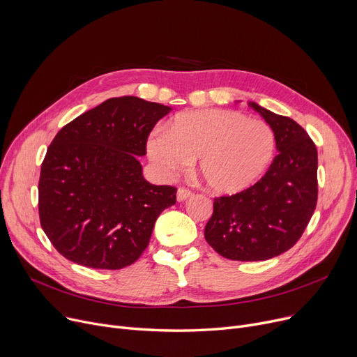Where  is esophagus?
<instances>
[{
	"instance_id": "esophagus-1",
	"label": "esophagus",
	"mask_w": 357,
	"mask_h": 357,
	"mask_svg": "<svg viewBox=\"0 0 357 357\" xmlns=\"http://www.w3.org/2000/svg\"><path fill=\"white\" fill-rule=\"evenodd\" d=\"M190 197H191V191H190V190L179 188L178 192H176V199H178L179 202H182V201H185V199H188Z\"/></svg>"
}]
</instances>
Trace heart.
Returning a JSON list of instances; mask_svg holds the SVG:
<instances>
[{"instance_id": "obj_1", "label": "heart", "mask_w": 357, "mask_h": 357, "mask_svg": "<svg viewBox=\"0 0 357 357\" xmlns=\"http://www.w3.org/2000/svg\"><path fill=\"white\" fill-rule=\"evenodd\" d=\"M147 156L163 175L182 172L197 160V172L207 188L233 195L252 186L266 171L273 152L272 128L230 109H199L178 114L166 135L147 140Z\"/></svg>"}]
</instances>
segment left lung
<instances>
[{
	"label": "left lung",
	"instance_id": "8db88e82",
	"mask_svg": "<svg viewBox=\"0 0 357 357\" xmlns=\"http://www.w3.org/2000/svg\"><path fill=\"white\" fill-rule=\"evenodd\" d=\"M271 126L278 155L268 172L246 191L214 199L205 240L221 256L268 260L289 250L303 236L317 205V147L289 117L250 101Z\"/></svg>",
	"mask_w": 357,
	"mask_h": 357
}]
</instances>
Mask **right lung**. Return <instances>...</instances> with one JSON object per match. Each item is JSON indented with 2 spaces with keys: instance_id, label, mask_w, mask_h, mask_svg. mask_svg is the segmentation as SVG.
Returning a JSON list of instances; mask_svg holds the SVG:
<instances>
[{
  "instance_id": "right-lung-1",
  "label": "right lung",
  "mask_w": 357,
  "mask_h": 357,
  "mask_svg": "<svg viewBox=\"0 0 357 357\" xmlns=\"http://www.w3.org/2000/svg\"><path fill=\"white\" fill-rule=\"evenodd\" d=\"M171 107L109 98L66 124L42 163L39 215L54 249L93 269H121L147 248L176 188L144 179L147 136Z\"/></svg>"
}]
</instances>
